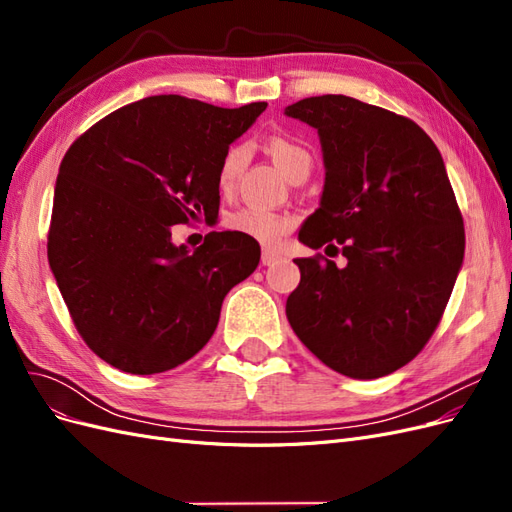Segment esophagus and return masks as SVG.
<instances>
[{
    "instance_id": "esophagus-1",
    "label": "esophagus",
    "mask_w": 512,
    "mask_h": 512,
    "mask_svg": "<svg viewBox=\"0 0 512 512\" xmlns=\"http://www.w3.org/2000/svg\"><path fill=\"white\" fill-rule=\"evenodd\" d=\"M277 260H282V254H280V252H275V250H262V265L271 267V265H275Z\"/></svg>"
}]
</instances>
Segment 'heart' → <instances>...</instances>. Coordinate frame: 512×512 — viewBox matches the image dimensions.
<instances>
[{"instance_id":"b5f03b06","label":"heart","mask_w":512,"mask_h":512,"mask_svg":"<svg viewBox=\"0 0 512 512\" xmlns=\"http://www.w3.org/2000/svg\"><path fill=\"white\" fill-rule=\"evenodd\" d=\"M267 149L271 153V158L275 160V164L280 166V170L288 179L309 175V170H312V153H309V149L301 141H297V138L275 134L267 141ZM247 158H250V151H247L245 145H235L224 153L218 168V188L222 192H230L235 188V183L247 164ZM226 226L230 230L239 232V235L250 237L258 243L271 245L277 239H282L292 228V218L286 213L247 205L228 213Z\"/></svg>"}]
</instances>
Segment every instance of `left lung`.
<instances>
[{"mask_svg": "<svg viewBox=\"0 0 512 512\" xmlns=\"http://www.w3.org/2000/svg\"><path fill=\"white\" fill-rule=\"evenodd\" d=\"M284 115L318 130L324 188L299 230L312 250L286 301L292 331L318 359L356 380L410 363L451 299L466 232L438 147L414 121L348 96H316Z\"/></svg>", "mask_w": 512, "mask_h": 512, "instance_id": "8db88e82", "label": "left lung"}]
</instances>
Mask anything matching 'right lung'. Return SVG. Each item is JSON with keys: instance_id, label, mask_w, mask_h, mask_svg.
Instances as JSON below:
<instances>
[{"instance_id": "1", "label": "right lung", "mask_w": 512, "mask_h": 512, "mask_svg": "<svg viewBox=\"0 0 512 512\" xmlns=\"http://www.w3.org/2000/svg\"><path fill=\"white\" fill-rule=\"evenodd\" d=\"M265 108L143 98L61 160L49 265L76 331L108 365L149 376L192 359L228 290L258 267V241L235 230L209 232L192 252L170 228L218 215L220 162Z\"/></svg>"}]
</instances>
